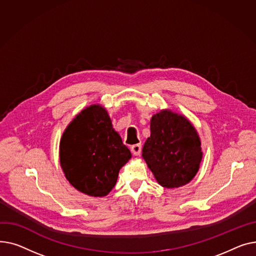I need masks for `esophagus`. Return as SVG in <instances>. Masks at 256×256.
Listing matches in <instances>:
<instances>
[{
	"label": "esophagus",
	"mask_w": 256,
	"mask_h": 256,
	"mask_svg": "<svg viewBox=\"0 0 256 256\" xmlns=\"http://www.w3.org/2000/svg\"><path fill=\"white\" fill-rule=\"evenodd\" d=\"M131 152L135 156L140 155V153H142V144H136L131 146Z\"/></svg>",
	"instance_id": "esophagus-1"
}]
</instances>
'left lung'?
<instances>
[{"mask_svg":"<svg viewBox=\"0 0 256 256\" xmlns=\"http://www.w3.org/2000/svg\"><path fill=\"white\" fill-rule=\"evenodd\" d=\"M142 157L161 186H183L196 174L202 157L196 130L186 118L162 110L152 116Z\"/></svg>","mask_w":256,"mask_h":256,"instance_id":"left-lung-1","label":"left lung"}]
</instances>
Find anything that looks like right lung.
<instances>
[{
  "label": "right lung",
  "instance_id": "obj_1",
  "mask_svg": "<svg viewBox=\"0 0 256 256\" xmlns=\"http://www.w3.org/2000/svg\"><path fill=\"white\" fill-rule=\"evenodd\" d=\"M131 158L103 108L91 105L66 128L60 162L70 184L91 196H105L114 187L120 168Z\"/></svg>",
  "mask_w": 256,
  "mask_h": 256
}]
</instances>
